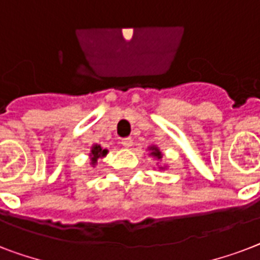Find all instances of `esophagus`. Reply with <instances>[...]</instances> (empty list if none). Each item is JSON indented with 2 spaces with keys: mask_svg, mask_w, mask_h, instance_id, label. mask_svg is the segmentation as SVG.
I'll list each match as a JSON object with an SVG mask.
<instances>
[{
  "mask_svg": "<svg viewBox=\"0 0 260 260\" xmlns=\"http://www.w3.org/2000/svg\"><path fill=\"white\" fill-rule=\"evenodd\" d=\"M121 144H122V147H125V148H131V147H132V144H134V142H132V139L131 138H126V139H122Z\"/></svg>",
  "mask_w": 260,
  "mask_h": 260,
  "instance_id": "34e87169",
  "label": "esophagus"
}]
</instances>
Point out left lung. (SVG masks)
<instances>
[{"label": "left lung", "instance_id": "1", "mask_svg": "<svg viewBox=\"0 0 260 260\" xmlns=\"http://www.w3.org/2000/svg\"><path fill=\"white\" fill-rule=\"evenodd\" d=\"M147 151H148V156L156 160V167H154V169H158L159 171H165L169 169V165L163 162V154L158 146L152 144V146L147 147Z\"/></svg>", "mask_w": 260, "mask_h": 260}]
</instances>
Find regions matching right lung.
<instances>
[{"mask_svg":"<svg viewBox=\"0 0 260 260\" xmlns=\"http://www.w3.org/2000/svg\"><path fill=\"white\" fill-rule=\"evenodd\" d=\"M108 152H109L108 148H104V147H101L100 144H97V143L91 144V147H90V152H89L90 165H91L93 167H95L98 159L105 158L106 155H108Z\"/></svg>","mask_w":260,"mask_h":260,"instance_id":"1","label":"right lung"}]
</instances>
